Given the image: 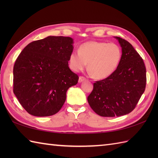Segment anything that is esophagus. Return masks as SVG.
I'll use <instances>...</instances> for the list:
<instances>
[{"label": "esophagus", "mask_w": 158, "mask_h": 158, "mask_svg": "<svg viewBox=\"0 0 158 158\" xmlns=\"http://www.w3.org/2000/svg\"><path fill=\"white\" fill-rule=\"evenodd\" d=\"M85 79H86L85 77H83V76H80L79 78V82L81 83V82H82V81H85Z\"/></svg>", "instance_id": "obj_1"}]
</instances>
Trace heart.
Masks as SVG:
<instances>
[{
  "mask_svg": "<svg viewBox=\"0 0 158 158\" xmlns=\"http://www.w3.org/2000/svg\"><path fill=\"white\" fill-rule=\"evenodd\" d=\"M122 57L118 45L93 41L81 44L79 52L70 53L69 63L70 68L75 72L84 69L88 63V70L94 78L103 79L115 72Z\"/></svg>",
  "mask_w": 158,
  "mask_h": 158,
  "instance_id": "heart-1",
  "label": "heart"
}]
</instances>
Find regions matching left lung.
Listing matches in <instances>:
<instances>
[{"label": "left lung", "instance_id": "obj_1", "mask_svg": "<svg viewBox=\"0 0 158 158\" xmlns=\"http://www.w3.org/2000/svg\"><path fill=\"white\" fill-rule=\"evenodd\" d=\"M115 38L122 48L119 64L111 75L94 83L88 97L90 107L102 117H119L132 112L146 87L143 58L128 41L119 36Z\"/></svg>", "mask_w": 158, "mask_h": 158}]
</instances>
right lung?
<instances>
[{
    "instance_id": "1",
    "label": "right lung",
    "mask_w": 158,
    "mask_h": 158,
    "mask_svg": "<svg viewBox=\"0 0 158 158\" xmlns=\"http://www.w3.org/2000/svg\"><path fill=\"white\" fill-rule=\"evenodd\" d=\"M73 40L49 36L32 41L19 53L13 66V93L26 111L37 117L58 113L68 89L79 76L70 70L69 58Z\"/></svg>"
}]
</instances>
